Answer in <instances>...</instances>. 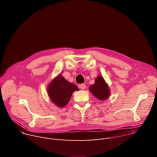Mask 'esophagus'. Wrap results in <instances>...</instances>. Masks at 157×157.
<instances>
[{"mask_svg":"<svg viewBox=\"0 0 157 157\" xmlns=\"http://www.w3.org/2000/svg\"><path fill=\"white\" fill-rule=\"evenodd\" d=\"M79 87H80V88H81V89H84L86 88V85H85L84 84H81L79 86Z\"/></svg>","mask_w":157,"mask_h":157,"instance_id":"obj_1","label":"esophagus"}]
</instances>
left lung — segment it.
I'll use <instances>...</instances> for the list:
<instances>
[{"instance_id": "1", "label": "left lung", "mask_w": 157, "mask_h": 157, "mask_svg": "<svg viewBox=\"0 0 157 157\" xmlns=\"http://www.w3.org/2000/svg\"><path fill=\"white\" fill-rule=\"evenodd\" d=\"M89 90L95 97L101 101L106 99L110 94L109 87L101 76L96 78L95 83L90 86Z\"/></svg>"}]
</instances>
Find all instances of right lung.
Returning a JSON list of instances; mask_svg holds the SVG:
<instances>
[{
    "label": "right lung",
    "instance_id": "1",
    "mask_svg": "<svg viewBox=\"0 0 157 157\" xmlns=\"http://www.w3.org/2000/svg\"><path fill=\"white\" fill-rule=\"evenodd\" d=\"M79 88L74 84L66 81L59 75L49 85L48 92L50 99L59 107L68 104L73 93Z\"/></svg>",
    "mask_w": 157,
    "mask_h": 157
}]
</instances>
